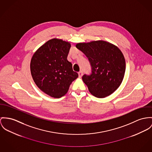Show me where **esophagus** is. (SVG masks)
<instances>
[{"label": "esophagus", "instance_id": "obj_1", "mask_svg": "<svg viewBox=\"0 0 152 152\" xmlns=\"http://www.w3.org/2000/svg\"><path fill=\"white\" fill-rule=\"evenodd\" d=\"M78 74H79V77H82V76H83V72H82V71H80V72L78 73Z\"/></svg>", "mask_w": 152, "mask_h": 152}]
</instances>
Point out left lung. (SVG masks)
<instances>
[{"instance_id": "8db88e82", "label": "left lung", "mask_w": 152, "mask_h": 152, "mask_svg": "<svg viewBox=\"0 0 152 152\" xmlns=\"http://www.w3.org/2000/svg\"><path fill=\"white\" fill-rule=\"evenodd\" d=\"M76 47L86 56L92 67L90 75L82 77L90 93L99 98L113 93L121 84L126 71L121 50L104 40L79 43Z\"/></svg>"}]
</instances>
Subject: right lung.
Segmentation results:
<instances>
[{"label": "right lung", "mask_w": 152, "mask_h": 152, "mask_svg": "<svg viewBox=\"0 0 152 152\" xmlns=\"http://www.w3.org/2000/svg\"><path fill=\"white\" fill-rule=\"evenodd\" d=\"M69 42L54 38L48 40L34 54L31 72L36 86L49 96L59 98L68 91L73 81L78 77L67 57Z\"/></svg>", "instance_id": "1"}]
</instances>
